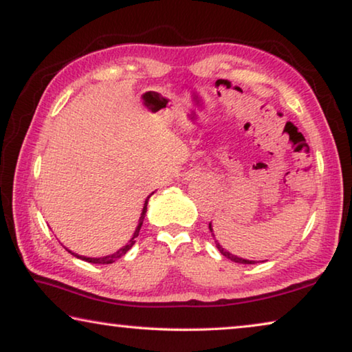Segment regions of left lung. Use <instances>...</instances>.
<instances>
[{
    "label": "left lung",
    "instance_id": "8db88e82",
    "mask_svg": "<svg viewBox=\"0 0 352 352\" xmlns=\"http://www.w3.org/2000/svg\"><path fill=\"white\" fill-rule=\"evenodd\" d=\"M210 230H211V233H212V228H211V223H210ZM217 245V248H219V252L222 253L225 258H228V259H231V261H234V262H239V264H256L254 261H247V259H242V258H237V256H234V254H231V253H228L226 252V250H223L222 247L219 245V243H216Z\"/></svg>",
    "mask_w": 352,
    "mask_h": 352
}]
</instances>
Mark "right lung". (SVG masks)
Instances as JSON below:
<instances>
[{"mask_svg":"<svg viewBox=\"0 0 352 352\" xmlns=\"http://www.w3.org/2000/svg\"><path fill=\"white\" fill-rule=\"evenodd\" d=\"M148 197H151V195H148ZM148 197H147V200H148ZM147 200H146V204H144V208H142V212H141V217H140V222H138V226H136V230H135V233H133V237L132 239L129 241V243L126 247H122V248H119L116 253H113V254H109V256H104V258H85V256H79V254H74L73 252H68L73 254V256H76V258H79V259H82V261H87V262H91V264H113V262L115 261H118L119 258H122L124 254H126L130 248L133 247V243H135V237L140 234V230H141V226H142V220H144V216H146V211H147Z\"/></svg>","mask_w":352,"mask_h":352,"instance_id":"add662e5","label":"right lung"}]
</instances>
